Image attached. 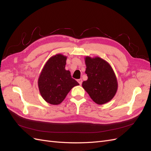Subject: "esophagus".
<instances>
[{
  "label": "esophagus",
  "mask_w": 151,
  "mask_h": 151,
  "mask_svg": "<svg viewBox=\"0 0 151 151\" xmlns=\"http://www.w3.org/2000/svg\"><path fill=\"white\" fill-rule=\"evenodd\" d=\"M77 81H78V83H79L80 85H81V84H82V83H83V80H82L81 79H78V80H77Z\"/></svg>",
  "instance_id": "1"
}]
</instances>
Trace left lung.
Masks as SVG:
<instances>
[{
	"label": "left lung",
	"instance_id": "obj_1",
	"mask_svg": "<svg viewBox=\"0 0 151 151\" xmlns=\"http://www.w3.org/2000/svg\"><path fill=\"white\" fill-rule=\"evenodd\" d=\"M84 59L88 79L83 81V88L98 104L111 101L118 89L117 79L111 66L99 57L87 56Z\"/></svg>",
	"mask_w": 151,
	"mask_h": 151
}]
</instances>
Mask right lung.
Instances as JSON below:
<instances>
[{
    "instance_id": "obj_1",
    "label": "right lung",
    "mask_w": 151,
    "mask_h": 151,
    "mask_svg": "<svg viewBox=\"0 0 151 151\" xmlns=\"http://www.w3.org/2000/svg\"><path fill=\"white\" fill-rule=\"evenodd\" d=\"M67 57L57 54L45 63L38 81L41 96L47 103L57 105L65 98L69 91L79 84L65 70Z\"/></svg>"
}]
</instances>
